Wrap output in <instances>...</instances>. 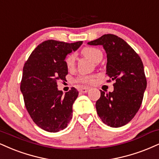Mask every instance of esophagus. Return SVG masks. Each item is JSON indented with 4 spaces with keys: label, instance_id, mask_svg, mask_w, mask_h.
I'll use <instances>...</instances> for the list:
<instances>
[{
    "label": "esophagus",
    "instance_id": "esophagus-1",
    "mask_svg": "<svg viewBox=\"0 0 159 159\" xmlns=\"http://www.w3.org/2000/svg\"><path fill=\"white\" fill-rule=\"evenodd\" d=\"M89 90V88L88 87H84L81 89V92L82 93H87Z\"/></svg>",
    "mask_w": 159,
    "mask_h": 159
}]
</instances>
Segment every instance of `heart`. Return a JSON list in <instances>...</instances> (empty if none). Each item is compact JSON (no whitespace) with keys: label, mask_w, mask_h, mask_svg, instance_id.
Masks as SVG:
<instances>
[{"label":"heart","mask_w":159,"mask_h":159,"mask_svg":"<svg viewBox=\"0 0 159 159\" xmlns=\"http://www.w3.org/2000/svg\"><path fill=\"white\" fill-rule=\"evenodd\" d=\"M82 55L87 57L94 62H99L102 59L103 54L100 49L94 48V47H85L82 49ZM66 65L69 69H72L74 67L75 64V55L74 54H71L66 57ZM78 81L82 83H91L93 81V78L92 76H82L78 79Z\"/></svg>","instance_id":"1"}]
</instances>
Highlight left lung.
<instances>
[{
    "mask_svg": "<svg viewBox=\"0 0 159 159\" xmlns=\"http://www.w3.org/2000/svg\"><path fill=\"white\" fill-rule=\"evenodd\" d=\"M104 47L107 58L106 74L115 81L114 90L101 91L95 104L101 121L112 127L125 125L134 118L142 103L147 88L144 65L139 55L126 41L107 34L88 42Z\"/></svg>",
    "mask_w": 159,
    "mask_h": 159,
    "instance_id": "left-lung-1",
    "label": "left lung"
}]
</instances>
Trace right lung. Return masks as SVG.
Returning a JSON list of instances; mask_svg holds the SVG:
<instances>
[{
    "label": "right lung",
    "mask_w": 159,
    "mask_h": 159,
    "mask_svg": "<svg viewBox=\"0 0 159 159\" xmlns=\"http://www.w3.org/2000/svg\"><path fill=\"white\" fill-rule=\"evenodd\" d=\"M82 43L45 41L34 49L25 63L20 83L25 106L33 121L46 131L62 130L71 121L72 105L78 91L72 87L64 94L58 89L57 82L66 80V55L77 50Z\"/></svg>",
    "instance_id": "obj_1"
}]
</instances>
